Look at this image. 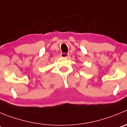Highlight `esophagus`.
Here are the masks:
<instances>
[{
    "label": "esophagus",
    "instance_id": "1",
    "mask_svg": "<svg viewBox=\"0 0 127 127\" xmlns=\"http://www.w3.org/2000/svg\"><path fill=\"white\" fill-rule=\"evenodd\" d=\"M60 56L62 57H68L69 56V54H68V53H61Z\"/></svg>",
    "mask_w": 127,
    "mask_h": 127
}]
</instances>
